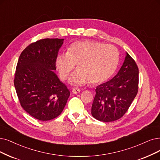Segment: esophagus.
<instances>
[{"instance_id":"1","label":"esophagus","mask_w":160,"mask_h":160,"mask_svg":"<svg viewBox=\"0 0 160 160\" xmlns=\"http://www.w3.org/2000/svg\"><path fill=\"white\" fill-rule=\"evenodd\" d=\"M80 89L78 88H73L72 89V92L73 94H78L80 92Z\"/></svg>"}]
</instances>
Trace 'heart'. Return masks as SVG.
<instances>
[{
	"label": "heart",
	"mask_w": 160,
	"mask_h": 160,
	"mask_svg": "<svg viewBox=\"0 0 160 160\" xmlns=\"http://www.w3.org/2000/svg\"><path fill=\"white\" fill-rule=\"evenodd\" d=\"M119 52L112 45L82 41L72 43L66 53H60L55 60L56 68L62 79L68 78L77 64L78 68L70 77L69 82L75 86L99 84L110 79L119 63Z\"/></svg>",
	"instance_id": "heart-1"
}]
</instances>
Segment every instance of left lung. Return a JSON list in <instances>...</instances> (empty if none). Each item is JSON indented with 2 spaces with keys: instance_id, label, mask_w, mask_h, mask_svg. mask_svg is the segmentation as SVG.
<instances>
[{
  "instance_id": "left-lung-1",
  "label": "left lung",
  "mask_w": 160,
  "mask_h": 160,
  "mask_svg": "<svg viewBox=\"0 0 160 160\" xmlns=\"http://www.w3.org/2000/svg\"><path fill=\"white\" fill-rule=\"evenodd\" d=\"M138 69L126 52L123 65L110 81L96 87L91 108L95 119L110 122L122 117L129 109L138 92Z\"/></svg>"
}]
</instances>
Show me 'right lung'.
Returning a JSON list of instances; mask_svg holds the SVG:
<instances>
[{"label": "right lung", "mask_w": 160, "mask_h": 160, "mask_svg": "<svg viewBox=\"0 0 160 160\" xmlns=\"http://www.w3.org/2000/svg\"><path fill=\"white\" fill-rule=\"evenodd\" d=\"M64 39H44L21 53L14 87L22 107L40 121L52 119L64 108L70 92L54 73L55 60Z\"/></svg>", "instance_id": "obj_1"}]
</instances>
